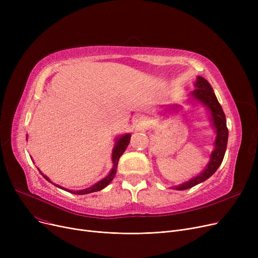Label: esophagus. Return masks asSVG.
Returning a JSON list of instances; mask_svg holds the SVG:
<instances>
[{
  "instance_id": "1",
  "label": "esophagus",
  "mask_w": 258,
  "mask_h": 258,
  "mask_svg": "<svg viewBox=\"0 0 258 258\" xmlns=\"http://www.w3.org/2000/svg\"><path fill=\"white\" fill-rule=\"evenodd\" d=\"M140 120H143V118H140Z\"/></svg>"
}]
</instances>
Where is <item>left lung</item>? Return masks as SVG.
I'll return each mask as SVG.
<instances>
[{"instance_id":"8db88e82","label":"left lung","mask_w":258,"mask_h":258,"mask_svg":"<svg viewBox=\"0 0 258 258\" xmlns=\"http://www.w3.org/2000/svg\"><path fill=\"white\" fill-rule=\"evenodd\" d=\"M196 88L197 89H195L194 92L191 93L192 97L204 103L211 112L213 126L216 130V139L214 143L215 146H214V151L211 154V159L206 169L199 175H197V177H195L194 179H191L190 181L183 183L182 185L175 186L174 189H177V190H185V189H189L210 178L222 164L225 153H226V148H227L228 128L226 123V116L222 108V105L220 104L218 98H216L210 84L204 77L198 76Z\"/></svg>"}]
</instances>
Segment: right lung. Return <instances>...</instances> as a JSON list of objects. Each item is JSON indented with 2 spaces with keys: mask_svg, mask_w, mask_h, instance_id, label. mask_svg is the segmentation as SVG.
Listing matches in <instances>:
<instances>
[{
  "mask_svg": "<svg viewBox=\"0 0 258 258\" xmlns=\"http://www.w3.org/2000/svg\"><path fill=\"white\" fill-rule=\"evenodd\" d=\"M130 140H131V135L130 134H126L124 135V136H121L119 139H117V142H116V145H115V148L113 151V155H112V160H113V169L111 170V172L108 173V175L106 178H104L103 180L99 181L98 183H96L95 185L87 188V189H84V190H77V191H73V190H68V189H64V190H68L71 194H74V195H87V194H92V192H95V191H99L101 190V189H103L104 187H106L108 184L111 183V181L114 179L115 174H116V169H117V165H118V161H119V158L122 156V154L124 153V151L126 150V147L130 143ZM40 172V171H39ZM42 173V172H40ZM43 174V173H42ZM43 177L50 182V180L46 177V175L43 174ZM52 183V182H51ZM57 186V185H55ZM59 187V186H57ZM61 188V187H59ZM63 189V188H61Z\"/></svg>",
  "mask_w": 258,
  "mask_h": 258,
  "instance_id": "obj_1",
  "label": "right lung"
}]
</instances>
